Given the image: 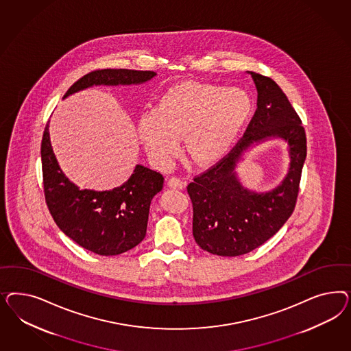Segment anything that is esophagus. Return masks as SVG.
<instances>
[{
  "instance_id": "1",
  "label": "esophagus",
  "mask_w": 351,
  "mask_h": 351,
  "mask_svg": "<svg viewBox=\"0 0 351 351\" xmlns=\"http://www.w3.org/2000/svg\"><path fill=\"white\" fill-rule=\"evenodd\" d=\"M185 185V182L181 180L180 178H176V176H172L169 179V186L173 188V189H182Z\"/></svg>"
}]
</instances>
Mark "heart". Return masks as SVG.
<instances>
[{
  "label": "heart",
  "mask_w": 351,
  "mask_h": 351,
  "mask_svg": "<svg viewBox=\"0 0 351 351\" xmlns=\"http://www.w3.org/2000/svg\"><path fill=\"white\" fill-rule=\"evenodd\" d=\"M251 109L252 100L242 88L198 82L173 86L138 119V136L160 165L170 162L182 136L188 157L207 165L230 149Z\"/></svg>",
  "instance_id": "b5f03b06"
}]
</instances>
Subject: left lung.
Instances as JSON below:
<instances>
[{"label": "left lung", "mask_w": 351, "mask_h": 351, "mask_svg": "<svg viewBox=\"0 0 351 351\" xmlns=\"http://www.w3.org/2000/svg\"><path fill=\"white\" fill-rule=\"evenodd\" d=\"M251 75L257 88V109L243 136L186 186L193 206L194 239L213 255H245L264 245L287 221L298 202L308 150L305 128L276 81L256 72ZM271 136L289 141L291 167L287 179L265 195L243 190L233 172L236 160L250 143Z\"/></svg>", "instance_id": "1"}]
</instances>
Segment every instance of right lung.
<instances>
[{
	"label": "right lung",
	"mask_w": 351,
	"mask_h": 351,
	"mask_svg": "<svg viewBox=\"0 0 351 351\" xmlns=\"http://www.w3.org/2000/svg\"><path fill=\"white\" fill-rule=\"evenodd\" d=\"M154 75L153 71L95 69L71 86L65 96L94 85L141 84ZM41 160L47 208L60 230L77 245L96 255L116 256L144 239L150 201L163 188L162 173L138 165L131 178L113 191L78 189L56 162L49 125L43 131Z\"/></svg>",
	"instance_id": "add662e5"
}]
</instances>
